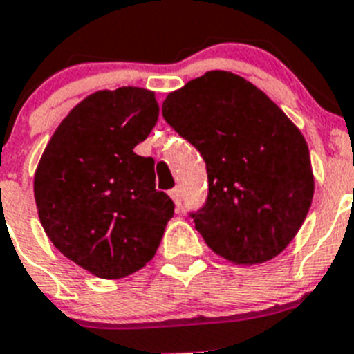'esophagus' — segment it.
<instances>
[{"label":"esophagus","mask_w":354,"mask_h":354,"mask_svg":"<svg viewBox=\"0 0 354 354\" xmlns=\"http://www.w3.org/2000/svg\"><path fill=\"white\" fill-rule=\"evenodd\" d=\"M170 196H171V198H174V202H175V205H177V209H179L180 204H183V192H180V187L179 186L174 187V189H171V192H170Z\"/></svg>","instance_id":"obj_1"}]
</instances>
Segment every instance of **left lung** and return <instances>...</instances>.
<instances>
[{
    "label": "left lung",
    "mask_w": 354,
    "mask_h": 354,
    "mask_svg": "<svg viewBox=\"0 0 354 354\" xmlns=\"http://www.w3.org/2000/svg\"><path fill=\"white\" fill-rule=\"evenodd\" d=\"M162 117L204 158L209 193L189 216L234 264L287 248L310 209L314 175L303 134L245 77L211 71L168 93Z\"/></svg>",
    "instance_id": "obj_1"
}]
</instances>
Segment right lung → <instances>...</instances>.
<instances>
[{
    "label": "right lung",
    "mask_w": 354,
    "mask_h": 354,
    "mask_svg": "<svg viewBox=\"0 0 354 354\" xmlns=\"http://www.w3.org/2000/svg\"><path fill=\"white\" fill-rule=\"evenodd\" d=\"M159 117L154 92L101 90L62 120L33 180L44 230L65 257L106 280L156 255L174 202L156 189L154 159L134 152Z\"/></svg>",
    "instance_id": "right-lung-1"
}]
</instances>
